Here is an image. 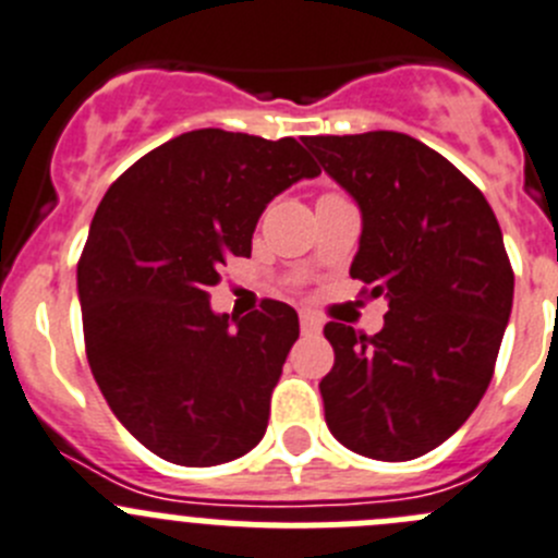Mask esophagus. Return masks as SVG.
Here are the masks:
<instances>
[{"mask_svg": "<svg viewBox=\"0 0 558 558\" xmlns=\"http://www.w3.org/2000/svg\"><path fill=\"white\" fill-rule=\"evenodd\" d=\"M300 327H303V332L314 336V332L322 330V319L316 314H311V311H300Z\"/></svg>", "mask_w": 558, "mask_h": 558, "instance_id": "1", "label": "esophagus"}]
</instances>
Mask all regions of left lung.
Instances as JSON below:
<instances>
[{"label":"left lung","mask_w":558,"mask_h":558,"mask_svg":"<svg viewBox=\"0 0 558 558\" xmlns=\"http://www.w3.org/2000/svg\"><path fill=\"white\" fill-rule=\"evenodd\" d=\"M305 145L361 206L350 275L388 300L377 336L325 325V421L355 454L415 460L465 424L493 379L514 294L501 228L478 186L410 134Z\"/></svg>","instance_id":"8db88e82"}]
</instances>
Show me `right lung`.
Segmentation results:
<instances>
[{"label":"right lung","instance_id":"right-lung-1","mask_svg":"<svg viewBox=\"0 0 558 558\" xmlns=\"http://www.w3.org/2000/svg\"><path fill=\"white\" fill-rule=\"evenodd\" d=\"M319 173L294 137L197 129L134 161L98 203L76 267L87 363L161 460L220 465L267 432L296 311L264 300L231 319L206 289L228 258H247L267 203Z\"/></svg>","mask_w":558,"mask_h":558}]
</instances>
